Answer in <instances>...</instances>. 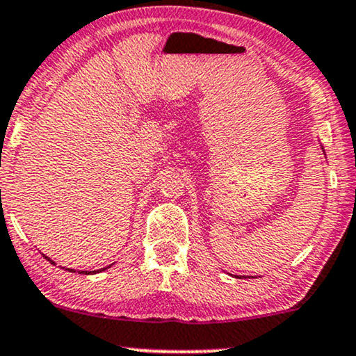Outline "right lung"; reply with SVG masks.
<instances>
[{"label":"right lung","instance_id":"add662e5","mask_svg":"<svg viewBox=\"0 0 356 356\" xmlns=\"http://www.w3.org/2000/svg\"><path fill=\"white\" fill-rule=\"evenodd\" d=\"M44 259H48L51 264H53V265H56V264L53 262V260H51V259H49V257H46V255H44ZM66 270H70V268H66ZM101 270H106V268H101ZM71 272H74V270H71ZM96 272H99V270H92V272H81V273H86V275H89V273H96Z\"/></svg>","mask_w":356,"mask_h":356}]
</instances>
